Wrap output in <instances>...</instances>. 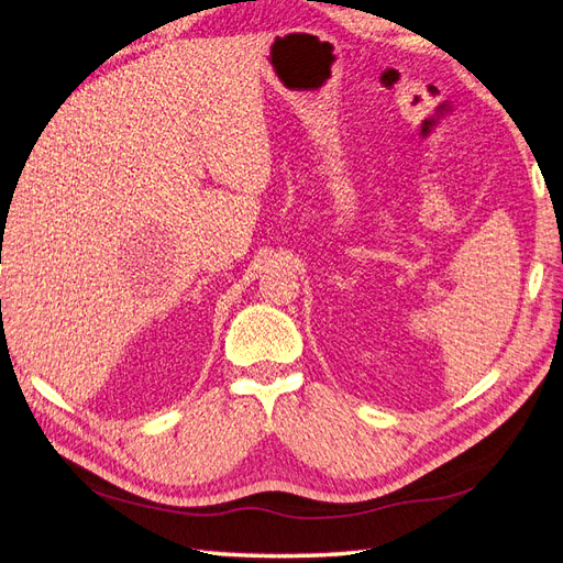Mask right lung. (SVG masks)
I'll use <instances>...</instances> for the list:
<instances>
[{
    "instance_id": "right-lung-1",
    "label": "right lung",
    "mask_w": 563,
    "mask_h": 563,
    "mask_svg": "<svg viewBox=\"0 0 563 563\" xmlns=\"http://www.w3.org/2000/svg\"><path fill=\"white\" fill-rule=\"evenodd\" d=\"M2 225H4V223H2Z\"/></svg>"
}]
</instances>
